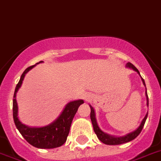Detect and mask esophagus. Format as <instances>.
Listing matches in <instances>:
<instances>
[{
	"label": "esophagus",
	"instance_id": "obj_1",
	"mask_svg": "<svg viewBox=\"0 0 161 161\" xmlns=\"http://www.w3.org/2000/svg\"><path fill=\"white\" fill-rule=\"evenodd\" d=\"M84 98H85V100H89V97H88V96H85Z\"/></svg>",
	"mask_w": 161,
	"mask_h": 161
}]
</instances>
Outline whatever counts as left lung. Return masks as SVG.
Instances as JSON below:
<instances>
[{
    "label": "left lung",
    "mask_w": 161,
    "mask_h": 161,
    "mask_svg": "<svg viewBox=\"0 0 161 161\" xmlns=\"http://www.w3.org/2000/svg\"><path fill=\"white\" fill-rule=\"evenodd\" d=\"M125 66L127 68H130V69H134L135 71H136L139 75V71L138 70L136 67L135 65L131 64L130 62H128L126 64ZM141 76V75H140ZM141 79H142V83L146 86V84H145V82H144V79H142V77H141ZM145 94H146L147 96V104L148 105V96H147V88H146V92H145ZM91 108V120H92V125H93V129H94L95 133L97 135L98 139H100L103 143L104 144H107V145H119V144H122V143H125V142H128L130 141H132L133 139H135L138 135H139L142 131V128L144 126V124H145V121L147 120V114H146V116L144 117V118L142 119V122H141L140 125H139L138 128H137L135 130H134L133 132L129 133V134H127L125 135V136H121V137H117V136H113V135H109L106 134V133H104L100 129V127L98 126V124H97V121H96V114H95V110L94 108H92V106L91 104H89Z\"/></svg>",
    "instance_id": "obj_1"
}]
</instances>
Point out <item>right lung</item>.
Here are the masks:
<instances>
[{"instance_id":"obj_1","label":"right lung","mask_w":161,"mask_h":161,"mask_svg":"<svg viewBox=\"0 0 161 161\" xmlns=\"http://www.w3.org/2000/svg\"><path fill=\"white\" fill-rule=\"evenodd\" d=\"M41 62L43 61H40L36 65ZM36 65H31L25 69L24 72L22 73L19 83L15 87L13 100L14 121L17 129L19 130L22 137L33 147H36L37 148H43V149L58 147L63 145L66 141L73 118L76 114L79 106L83 104L84 101L82 100H79L69 102L65 105L61 115L57 117L53 122L45 126L30 127L22 124L18 117V104L16 100V94L19 89L20 88V86H22V81L24 79L26 74L33 67L36 66Z\"/></svg>"}]
</instances>
